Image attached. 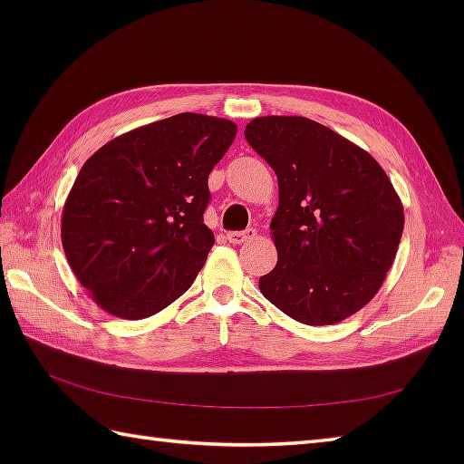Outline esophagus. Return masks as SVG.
<instances>
[{
	"mask_svg": "<svg viewBox=\"0 0 464 464\" xmlns=\"http://www.w3.org/2000/svg\"><path fill=\"white\" fill-rule=\"evenodd\" d=\"M255 229H247V231H231L227 233V241L233 243V245H241L245 241H251L255 237Z\"/></svg>",
	"mask_w": 464,
	"mask_h": 464,
	"instance_id": "34e87169",
	"label": "esophagus"
}]
</instances>
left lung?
Returning a JSON list of instances; mask_svg holds the SVG:
<instances>
[{"instance_id":"1","label":"left lung","mask_w":464,"mask_h":464,"mask_svg":"<svg viewBox=\"0 0 464 464\" xmlns=\"http://www.w3.org/2000/svg\"><path fill=\"white\" fill-rule=\"evenodd\" d=\"M245 140L279 181L271 219L277 265L265 299L304 324H334L367 304L387 277L405 211L382 167L307 117H255Z\"/></svg>"}]
</instances>
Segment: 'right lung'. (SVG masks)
Listing matches in <instances>:
<instances>
[{
  "label": "right lung",
  "instance_id": "obj_1",
  "mask_svg": "<svg viewBox=\"0 0 464 464\" xmlns=\"http://www.w3.org/2000/svg\"><path fill=\"white\" fill-rule=\"evenodd\" d=\"M235 135L229 120L179 113L115 137L83 163L62 243L103 311L145 319L191 287L215 243L203 223L207 179Z\"/></svg>",
  "mask_w": 464,
  "mask_h": 464
}]
</instances>
